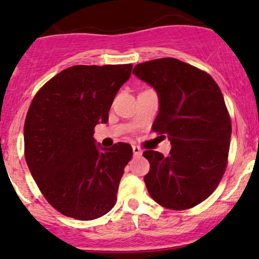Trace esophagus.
<instances>
[{"mask_svg": "<svg viewBox=\"0 0 259 259\" xmlns=\"http://www.w3.org/2000/svg\"><path fill=\"white\" fill-rule=\"evenodd\" d=\"M133 152H134V156H141L142 148L136 146V145H133Z\"/></svg>", "mask_w": 259, "mask_h": 259, "instance_id": "esophagus-1", "label": "esophagus"}]
</instances>
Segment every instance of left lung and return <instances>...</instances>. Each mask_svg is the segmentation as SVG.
Returning <instances> with one entry per match:
<instances>
[{"instance_id": "obj_1", "label": "left lung", "mask_w": 259, "mask_h": 259, "mask_svg": "<svg viewBox=\"0 0 259 259\" xmlns=\"http://www.w3.org/2000/svg\"><path fill=\"white\" fill-rule=\"evenodd\" d=\"M133 74L158 95L153 132L168 138V157L147 150L148 194L169 209H189L213 194L227 168L231 121L224 97L209 74L175 58L135 65Z\"/></svg>"}]
</instances>
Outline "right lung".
I'll use <instances>...</instances> for the list:
<instances>
[{
	"instance_id": "add662e5",
	"label": "right lung",
	"mask_w": 259,
	"mask_h": 259,
	"mask_svg": "<svg viewBox=\"0 0 259 259\" xmlns=\"http://www.w3.org/2000/svg\"><path fill=\"white\" fill-rule=\"evenodd\" d=\"M133 64L73 65L38 90L24 124L25 160L47 202L59 213L92 221L114 207L133 148L96 145L94 129L108 112Z\"/></svg>"
}]
</instances>
